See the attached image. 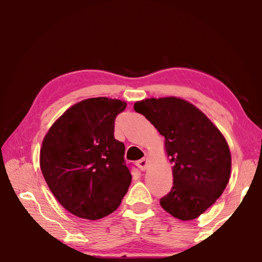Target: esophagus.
Returning a JSON list of instances; mask_svg holds the SVG:
<instances>
[{
	"label": "esophagus",
	"mask_w": 262,
	"mask_h": 262,
	"mask_svg": "<svg viewBox=\"0 0 262 262\" xmlns=\"http://www.w3.org/2000/svg\"><path fill=\"white\" fill-rule=\"evenodd\" d=\"M137 167L141 169L142 171H144V170H146L147 169V167H148V160H147V158H142L141 160H138L137 161Z\"/></svg>",
	"instance_id": "esophagus-1"
}]
</instances>
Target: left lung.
<instances>
[{
  "instance_id": "8db88e82",
  "label": "left lung",
  "mask_w": 262,
  "mask_h": 262,
  "mask_svg": "<svg viewBox=\"0 0 262 262\" xmlns=\"http://www.w3.org/2000/svg\"><path fill=\"white\" fill-rule=\"evenodd\" d=\"M142 114L165 137L173 186L161 207L181 220L198 218L226 188L232 157L226 138L203 112L181 97L137 101Z\"/></svg>"
}]
</instances>
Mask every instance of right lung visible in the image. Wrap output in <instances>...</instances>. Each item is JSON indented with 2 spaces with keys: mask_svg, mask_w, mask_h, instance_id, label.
<instances>
[{
  "mask_svg": "<svg viewBox=\"0 0 262 262\" xmlns=\"http://www.w3.org/2000/svg\"><path fill=\"white\" fill-rule=\"evenodd\" d=\"M126 102L92 97L63 112L42 142L39 166L50 191L83 219L109 216L120 206L132 175L125 145L115 138V119Z\"/></svg>",
  "mask_w": 262,
  "mask_h": 262,
  "instance_id": "1",
  "label": "right lung"
}]
</instances>
